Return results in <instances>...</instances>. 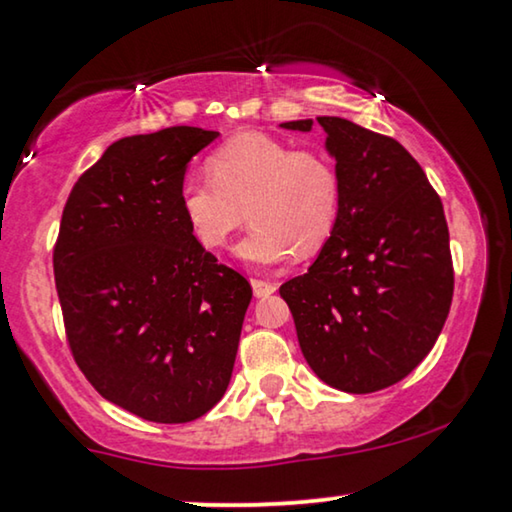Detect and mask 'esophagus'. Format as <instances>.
<instances>
[{"label": "esophagus", "instance_id": "34e87169", "mask_svg": "<svg viewBox=\"0 0 512 512\" xmlns=\"http://www.w3.org/2000/svg\"><path fill=\"white\" fill-rule=\"evenodd\" d=\"M250 285H253V294L257 296V299H264V296H271L273 292H276V285L269 280H250Z\"/></svg>", "mask_w": 512, "mask_h": 512}]
</instances>
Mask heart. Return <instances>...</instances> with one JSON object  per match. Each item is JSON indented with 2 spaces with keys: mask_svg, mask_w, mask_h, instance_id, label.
Returning <instances> with one entry per match:
<instances>
[{
  "mask_svg": "<svg viewBox=\"0 0 512 512\" xmlns=\"http://www.w3.org/2000/svg\"><path fill=\"white\" fill-rule=\"evenodd\" d=\"M211 181L179 190L181 216L207 250H220L253 220L236 246L250 266H278L296 253L312 257L331 241L340 216V179L329 158L292 149L276 137L243 133L207 158Z\"/></svg>",
  "mask_w": 512,
  "mask_h": 512,
  "instance_id": "obj_1",
  "label": "heart"
}]
</instances>
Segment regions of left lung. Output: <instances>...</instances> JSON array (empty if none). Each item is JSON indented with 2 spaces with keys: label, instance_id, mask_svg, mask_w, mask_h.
<instances>
[{
  "label": "left lung",
  "instance_id": "8db88e82",
  "mask_svg": "<svg viewBox=\"0 0 512 512\" xmlns=\"http://www.w3.org/2000/svg\"><path fill=\"white\" fill-rule=\"evenodd\" d=\"M340 179V216L308 273L280 296L312 372L345 393L409 375L437 342L453 301V259L439 195L393 137L317 117ZM312 131V119L285 121Z\"/></svg>",
  "mask_w": 512,
  "mask_h": 512
}]
</instances>
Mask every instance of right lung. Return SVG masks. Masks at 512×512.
<instances>
[{"label":"right lung","mask_w":512,"mask_h":512,"mask_svg":"<svg viewBox=\"0 0 512 512\" xmlns=\"http://www.w3.org/2000/svg\"><path fill=\"white\" fill-rule=\"evenodd\" d=\"M220 133L172 126L117 140L75 183L55 282L78 368L105 400L188 423L223 398L253 289L181 216L190 158Z\"/></svg>","instance_id":"1"}]
</instances>
